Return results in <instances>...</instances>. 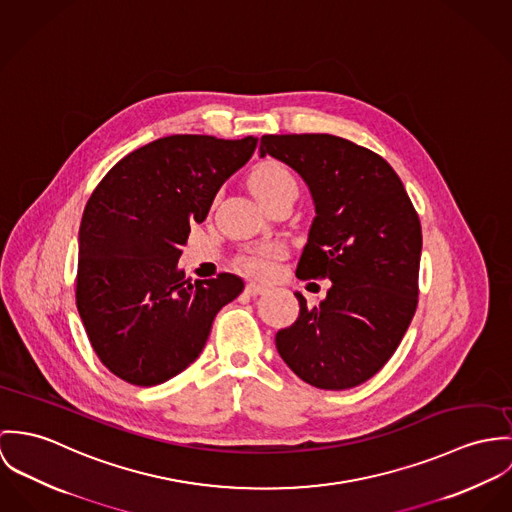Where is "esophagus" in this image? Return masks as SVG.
Returning <instances> with one entry per match:
<instances>
[{"label": "esophagus", "mask_w": 512, "mask_h": 512, "mask_svg": "<svg viewBox=\"0 0 512 512\" xmlns=\"http://www.w3.org/2000/svg\"><path fill=\"white\" fill-rule=\"evenodd\" d=\"M265 290H267V288H265L263 284L249 283L245 286V292L251 294V296H259V294H263Z\"/></svg>", "instance_id": "1"}]
</instances>
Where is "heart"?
<instances>
[{
    "label": "heart",
    "mask_w": 512,
    "mask_h": 512,
    "mask_svg": "<svg viewBox=\"0 0 512 512\" xmlns=\"http://www.w3.org/2000/svg\"><path fill=\"white\" fill-rule=\"evenodd\" d=\"M249 186H251L255 198L261 204H265L267 200L281 194L283 190L296 188V180L283 163L267 161L253 171L249 178ZM279 257H281L279 245H259V247H251L245 253H241L237 257V265L241 271H245L251 277H271Z\"/></svg>",
    "instance_id": "1"
}]
</instances>
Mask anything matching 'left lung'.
Here are the masks:
<instances>
[{
  "label": "left lung",
  "instance_id": "8db88e82",
  "mask_svg": "<svg viewBox=\"0 0 512 512\" xmlns=\"http://www.w3.org/2000/svg\"><path fill=\"white\" fill-rule=\"evenodd\" d=\"M271 155L310 188L316 218L298 279H330L320 306L277 332L284 363L308 385L345 391L371 379L397 351L418 304L422 228L393 167L328 133L263 135Z\"/></svg>",
  "mask_w": 512,
  "mask_h": 512
}]
</instances>
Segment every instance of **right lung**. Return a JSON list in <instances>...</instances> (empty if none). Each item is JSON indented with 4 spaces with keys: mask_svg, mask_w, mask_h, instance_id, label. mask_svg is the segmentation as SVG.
I'll return each instance as SVG.
<instances>
[{
    "mask_svg": "<svg viewBox=\"0 0 512 512\" xmlns=\"http://www.w3.org/2000/svg\"><path fill=\"white\" fill-rule=\"evenodd\" d=\"M257 137L169 135L123 157L92 192L78 233L76 306L115 377L155 387L202 353L216 314L237 298L231 273L190 281L178 269L190 226L202 224Z\"/></svg>",
    "mask_w": 512,
    "mask_h": 512,
    "instance_id": "add662e5",
    "label": "right lung"
}]
</instances>
